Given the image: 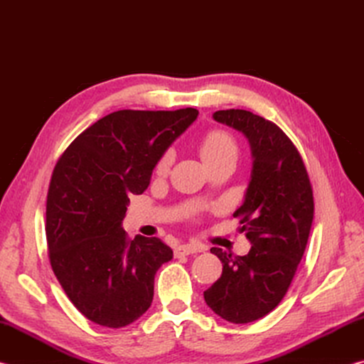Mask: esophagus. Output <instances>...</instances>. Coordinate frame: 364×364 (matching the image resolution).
I'll use <instances>...</instances> for the list:
<instances>
[{
	"instance_id": "1",
	"label": "esophagus",
	"mask_w": 364,
	"mask_h": 364,
	"mask_svg": "<svg viewBox=\"0 0 364 364\" xmlns=\"http://www.w3.org/2000/svg\"><path fill=\"white\" fill-rule=\"evenodd\" d=\"M205 250V247H202L199 244H181L175 249V257H181V255H191L196 254V252H202Z\"/></svg>"
}]
</instances>
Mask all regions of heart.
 Wrapping results in <instances>:
<instances>
[{
    "instance_id": "1",
    "label": "heart",
    "mask_w": 364,
    "mask_h": 364,
    "mask_svg": "<svg viewBox=\"0 0 364 364\" xmlns=\"http://www.w3.org/2000/svg\"><path fill=\"white\" fill-rule=\"evenodd\" d=\"M200 152L205 162L208 165H212L225 157L236 156L237 144L231 133H228L226 130H221V128H212V130H208L204 134V138L200 141ZM173 157H175L173 149H167L162 156H160L156 165V171L159 175L167 173L171 167V162H173Z\"/></svg>"
}]
</instances>
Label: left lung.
Returning a JSON list of instances; mask_svg holds the SVG:
<instances>
[{
    "mask_svg": "<svg viewBox=\"0 0 364 364\" xmlns=\"http://www.w3.org/2000/svg\"><path fill=\"white\" fill-rule=\"evenodd\" d=\"M213 119L242 132L252 147V178L244 204L234 212L252 247L244 257L210 249L223 273L204 299L226 321L245 324L284 299L304 257L315 200L304 159L274 122L242 109L217 110Z\"/></svg>",
    "mask_w": 364,
    "mask_h": 364,
    "instance_id": "obj_1",
    "label": "left lung"
}]
</instances>
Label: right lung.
Listing matches in <instances>:
<instances>
[{"label": "right lung", "mask_w": 364, "mask_h": 364, "mask_svg": "<svg viewBox=\"0 0 364 364\" xmlns=\"http://www.w3.org/2000/svg\"><path fill=\"white\" fill-rule=\"evenodd\" d=\"M193 107L117 110L72 141L46 197L48 257L85 318L123 328L152 304L154 276L173 252L159 237L122 230L132 194H143L167 147L197 119Z\"/></svg>", "instance_id": "add662e5"}]
</instances>
